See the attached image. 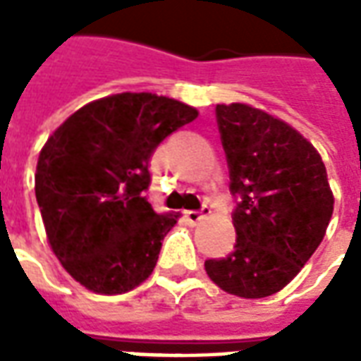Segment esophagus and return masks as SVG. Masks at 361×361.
<instances>
[{
    "mask_svg": "<svg viewBox=\"0 0 361 361\" xmlns=\"http://www.w3.org/2000/svg\"><path fill=\"white\" fill-rule=\"evenodd\" d=\"M207 214H211V209H209V207H203L201 211H185L183 212V216H185V220H188V224H197V222H201V220H203Z\"/></svg>",
    "mask_w": 361,
    "mask_h": 361,
    "instance_id": "esophagus-1",
    "label": "esophagus"
}]
</instances>
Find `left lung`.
I'll list each match as a JSON object with an SVG mask.
<instances>
[{
  "label": "left lung",
  "instance_id": "obj_1",
  "mask_svg": "<svg viewBox=\"0 0 361 361\" xmlns=\"http://www.w3.org/2000/svg\"><path fill=\"white\" fill-rule=\"evenodd\" d=\"M230 168L235 245L204 261L209 279L238 298L280 292L315 253L334 197L317 149L298 129L250 104H216Z\"/></svg>",
  "mask_w": 361,
  "mask_h": 361
}]
</instances>
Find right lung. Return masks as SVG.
I'll return each mask as SVG.
<instances>
[{"mask_svg": "<svg viewBox=\"0 0 361 361\" xmlns=\"http://www.w3.org/2000/svg\"><path fill=\"white\" fill-rule=\"evenodd\" d=\"M197 116L168 96L121 92L85 104L48 137L36 201L54 255L81 286L116 295L152 274L180 214L157 212L142 197L150 157Z\"/></svg>", "mask_w": 361, "mask_h": 361, "instance_id": "add662e5", "label": "right lung"}]
</instances>
